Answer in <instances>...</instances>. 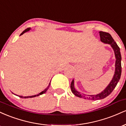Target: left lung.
Instances as JSON below:
<instances>
[{"label":"left lung","instance_id":"8db88e82","mask_svg":"<svg viewBox=\"0 0 126 126\" xmlns=\"http://www.w3.org/2000/svg\"><path fill=\"white\" fill-rule=\"evenodd\" d=\"M99 35H100L101 41L105 43V44L110 45L111 47L114 50L115 57V72H114V76L108 86L105 88L104 90H103L100 93L96 95H91L81 94L80 92L76 90L74 86V80L73 79V80L71 82V84H70V88H71L72 93L78 97L84 98V99H92V100L104 99V98L108 96L112 92V91L115 88L120 79L121 74V56L119 47L117 46V43L114 41V39L112 38V37H111V35L109 33L102 31H99Z\"/></svg>","mask_w":126,"mask_h":126}]
</instances>
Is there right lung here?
<instances>
[{
  "mask_svg": "<svg viewBox=\"0 0 126 126\" xmlns=\"http://www.w3.org/2000/svg\"><path fill=\"white\" fill-rule=\"evenodd\" d=\"M30 30H31V28H27V29H26V30H24V31H23L22 32L21 34H20V35H22V34H24V33L26 32H27V31H30ZM50 83H49V85H48V86H47V87L46 88V89H45L44 91H42V92H40V93H39L38 94H37V95H32V96H20V95H17V96H19L20 98H33V97H35V96H39V95H42V94H43L46 93V92H47V91L48 90V88H49V86H50ZM12 93H13V92H12ZM13 94H14V93H13Z\"/></svg>",
  "mask_w": 126,
  "mask_h": 126,
  "instance_id": "1",
  "label": "right lung"
}]
</instances>
